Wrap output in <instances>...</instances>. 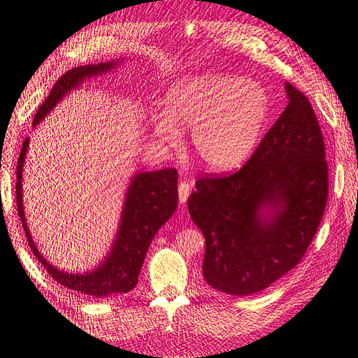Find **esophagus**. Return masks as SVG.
<instances>
[{
	"label": "esophagus",
	"mask_w": 358,
	"mask_h": 358,
	"mask_svg": "<svg viewBox=\"0 0 358 358\" xmlns=\"http://www.w3.org/2000/svg\"><path fill=\"white\" fill-rule=\"evenodd\" d=\"M191 187H192V185L188 180H180L179 182V187H178V189H179V201L182 204L188 201V198L191 195Z\"/></svg>",
	"instance_id": "obj_1"
}]
</instances>
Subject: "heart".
<instances>
[{
  "label": "heart",
  "mask_w": 358,
  "mask_h": 358,
  "mask_svg": "<svg viewBox=\"0 0 358 358\" xmlns=\"http://www.w3.org/2000/svg\"><path fill=\"white\" fill-rule=\"evenodd\" d=\"M270 111L266 91L232 75H204L171 87L164 113L152 119L155 136L176 144L177 127L192 129V147L204 166L224 170L255 148Z\"/></svg>",
  "instance_id": "1"
}]
</instances>
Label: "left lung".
I'll return each instance as SVG.
<instances>
[{"mask_svg": "<svg viewBox=\"0 0 358 358\" xmlns=\"http://www.w3.org/2000/svg\"><path fill=\"white\" fill-rule=\"evenodd\" d=\"M289 103L250 160L234 173L199 178L188 199L206 238L210 287L251 295L288 273L306 255L327 204L324 141L308 98L287 83ZM276 208L264 221L258 211Z\"/></svg>", "mask_w": 358, "mask_h": 358, "instance_id": "left-lung-1", "label": "left lung"}]
</instances>
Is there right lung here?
Returning a JSON list of instances; mask_svg holds the SVG:
<instances>
[{
    "label": "right lung",
    "mask_w": 358,
    "mask_h": 358,
    "mask_svg": "<svg viewBox=\"0 0 358 358\" xmlns=\"http://www.w3.org/2000/svg\"><path fill=\"white\" fill-rule=\"evenodd\" d=\"M114 63H98L79 66L66 73L55 82L50 95L41 104L34 117V126L44 119L70 90L78 87L83 79L107 71ZM29 147V138L23 141L22 151L17 160L16 170V203L19 217L24 234L29 242L31 251L35 254L38 262L45 267L50 276L63 287L73 289L83 295L95 298L108 296L114 294H124L132 291L145 260L148 247L157 231L171 217L178 206V170L163 169L157 171H142L132 182L124 199V210L122 213L120 229L117 241L114 244L111 254L96 270L85 275H71L52 267L44 257L38 252L34 241L27 231L22 206V170L24 155Z\"/></svg>",
    "instance_id": "obj_1"
}]
</instances>
